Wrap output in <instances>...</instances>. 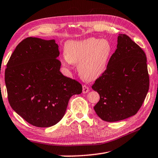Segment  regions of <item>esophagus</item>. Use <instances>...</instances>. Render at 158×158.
<instances>
[{
    "instance_id": "34e87169",
    "label": "esophagus",
    "mask_w": 158,
    "mask_h": 158,
    "mask_svg": "<svg viewBox=\"0 0 158 158\" xmlns=\"http://www.w3.org/2000/svg\"><path fill=\"white\" fill-rule=\"evenodd\" d=\"M82 88H83V93H87L89 91V88L87 86V85H84Z\"/></svg>"
}]
</instances>
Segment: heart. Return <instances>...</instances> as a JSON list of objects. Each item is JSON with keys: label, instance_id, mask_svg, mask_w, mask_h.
<instances>
[{"label": "heart", "instance_id": "1", "mask_svg": "<svg viewBox=\"0 0 158 158\" xmlns=\"http://www.w3.org/2000/svg\"><path fill=\"white\" fill-rule=\"evenodd\" d=\"M65 57L62 64L69 68L78 64V71L83 79L94 81L106 70L113 54V46L106 39L90 37L81 41H68L64 46Z\"/></svg>", "mask_w": 158, "mask_h": 158}]
</instances>
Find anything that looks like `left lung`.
Instances as JSON below:
<instances>
[{
	"mask_svg": "<svg viewBox=\"0 0 158 158\" xmlns=\"http://www.w3.org/2000/svg\"><path fill=\"white\" fill-rule=\"evenodd\" d=\"M92 88L100 96L94 110L102 120L114 122L135 115L149 88L144 52L128 36L119 34L106 70Z\"/></svg>",
	"mask_w": 158,
	"mask_h": 158,
	"instance_id": "left-lung-1",
	"label": "left lung"
}]
</instances>
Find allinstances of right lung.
Wrapping results in <instances>:
<instances>
[{
  "label": "right lung",
  "mask_w": 158,
  "mask_h": 158,
  "mask_svg": "<svg viewBox=\"0 0 158 158\" xmlns=\"http://www.w3.org/2000/svg\"><path fill=\"white\" fill-rule=\"evenodd\" d=\"M55 40L28 37L11 54L5 72L11 107L36 127H50L64 116L68 102L82 92L76 80L63 75Z\"/></svg>",
  "instance_id": "right-lung-1"
}]
</instances>
